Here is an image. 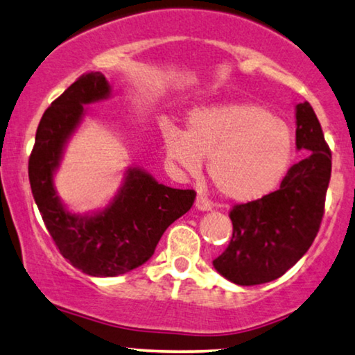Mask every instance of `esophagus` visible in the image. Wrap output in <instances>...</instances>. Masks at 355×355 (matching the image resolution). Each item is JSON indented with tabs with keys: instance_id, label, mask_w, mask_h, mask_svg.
Masks as SVG:
<instances>
[{
	"instance_id": "esophagus-1",
	"label": "esophagus",
	"mask_w": 355,
	"mask_h": 355,
	"mask_svg": "<svg viewBox=\"0 0 355 355\" xmlns=\"http://www.w3.org/2000/svg\"><path fill=\"white\" fill-rule=\"evenodd\" d=\"M194 206H196L198 211H211L212 202L204 196V194H198L196 201H194Z\"/></svg>"
}]
</instances>
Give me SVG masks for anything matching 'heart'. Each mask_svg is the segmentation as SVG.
I'll return each mask as SVG.
<instances>
[{
  "label": "heart",
  "mask_w": 355,
  "mask_h": 355,
  "mask_svg": "<svg viewBox=\"0 0 355 355\" xmlns=\"http://www.w3.org/2000/svg\"><path fill=\"white\" fill-rule=\"evenodd\" d=\"M168 157L196 173L209 157L207 173L218 193L233 201H254L272 191L293 161V135L282 117L254 103L196 109L182 132H162Z\"/></svg>",
  "instance_id": "1"
}]
</instances>
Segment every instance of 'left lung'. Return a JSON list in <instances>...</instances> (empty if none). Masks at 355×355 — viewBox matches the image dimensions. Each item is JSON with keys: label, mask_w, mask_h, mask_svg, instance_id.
<instances>
[{"label": "left lung", "mask_w": 355, "mask_h": 355, "mask_svg": "<svg viewBox=\"0 0 355 355\" xmlns=\"http://www.w3.org/2000/svg\"><path fill=\"white\" fill-rule=\"evenodd\" d=\"M296 146L307 154L277 191L230 211L233 236L214 267L241 286L284 275L312 246L325 214L331 151L309 103L296 106Z\"/></svg>", "instance_id": "8db88e82"}]
</instances>
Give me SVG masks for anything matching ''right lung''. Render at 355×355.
<instances>
[{
	"mask_svg": "<svg viewBox=\"0 0 355 355\" xmlns=\"http://www.w3.org/2000/svg\"><path fill=\"white\" fill-rule=\"evenodd\" d=\"M101 72L80 76L54 99L38 123L28 157V180L38 211L54 244L73 267L92 277H117L154 254L164 232L191 209L196 191L157 183L139 168H130L111 206L92 217L67 212L53 187L62 146L83 116V104L107 98Z\"/></svg>",
	"mask_w": 355,
	"mask_h": 355,
	"instance_id": "right-lung-1",
	"label": "right lung"
}]
</instances>
